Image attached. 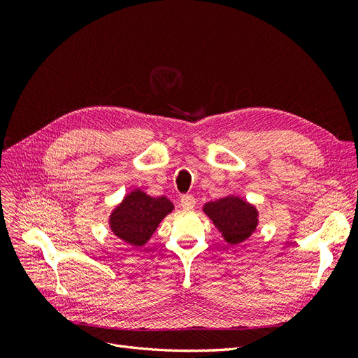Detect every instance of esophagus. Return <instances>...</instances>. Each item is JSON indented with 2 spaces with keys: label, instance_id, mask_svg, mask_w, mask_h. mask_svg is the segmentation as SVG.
Instances as JSON below:
<instances>
[{
  "label": "esophagus",
  "instance_id": "esophagus-1",
  "mask_svg": "<svg viewBox=\"0 0 358 358\" xmlns=\"http://www.w3.org/2000/svg\"><path fill=\"white\" fill-rule=\"evenodd\" d=\"M180 206L183 209H192L196 206V199L189 196V194H185V196L180 197Z\"/></svg>",
  "mask_w": 358,
  "mask_h": 358
}]
</instances>
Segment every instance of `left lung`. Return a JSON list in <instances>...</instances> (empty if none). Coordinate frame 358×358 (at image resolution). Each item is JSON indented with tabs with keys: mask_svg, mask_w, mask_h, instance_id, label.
Instances as JSON below:
<instances>
[{
	"mask_svg": "<svg viewBox=\"0 0 358 358\" xmlns=\"http://www.w3.org/2000/svg\"><path fill=\"white\" fill-rule=\"evenodd\" d=\"M203 210L221 231L224 241L230 245L245 242L257 229V209L239 197L229 196L209 201L204 204Z\"/></svg>",
	"mask_w": 358,
	"mask_h": 358,
	"instance_id": "8db88e82",
	"label": "left lung"
}]
</instances>
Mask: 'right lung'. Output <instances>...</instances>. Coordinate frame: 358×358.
<instances>
[{
  "label": "right lung",
  "mask_w": 358,
  "mask_h": 358,
  "mask_svg": "<svg viewBox=\"0 0 358 358\" xmlns=\"http://www.w3.org/2000/svg\"><path fill=\"white\" fill-rule=\"evenodd\" d=\"M173 210L166 197L154 199L143 191L129 192L110 215V229L119 239L131 246H143L164 216Z\"/></svg>",
  "instance_id": "add662e5"
}]
</instances>
